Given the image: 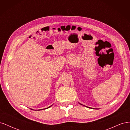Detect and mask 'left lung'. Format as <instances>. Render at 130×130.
<instances>
[{"instance_id": "1", "label": "left lung", "mask_w": 130, "mask_h": 130, "mask_svg": "<svg viewBox=\"0 0 130 130\" xmlns=\"http://www.w3.org/2000/svg\"><path fill=\"white\" fill-rule=\"evenodd\" d=\"M81 105H82V104H81Z\"/></svg>"}]
</instances>
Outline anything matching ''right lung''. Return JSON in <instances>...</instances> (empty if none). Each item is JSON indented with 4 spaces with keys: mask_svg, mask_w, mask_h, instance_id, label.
<instances>
[{
    "mask_svg": "<svg viewBox=\"0 0 130 130\" xmlns=\"http://www.w3.org/2000/svg\"><path fill=\"white\" fill-rule=\"evenodd\" d=\"M50 106H49V107H48V108H48L50 107ZM46 108H44V109H46ZM42 109H38V110H40H40H42Z\"/></svg>",
    "mask_w": 130,
    "mask_h": 130,
    "instance_id": "1",
    "label": "right lung"
}]
</instances>
